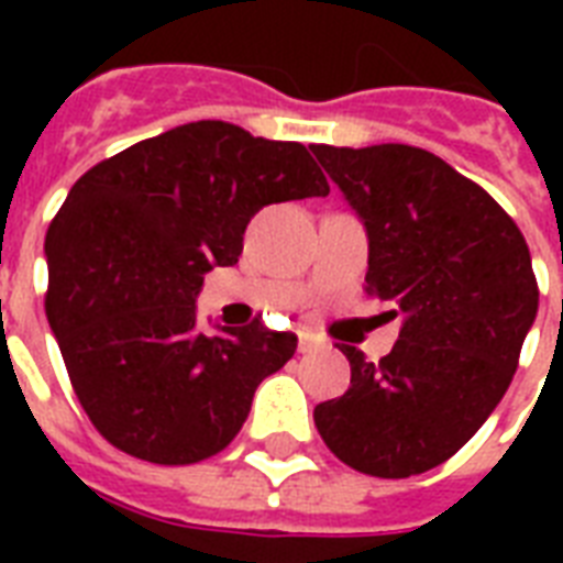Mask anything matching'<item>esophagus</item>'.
I'll list each match as a JSON object with an SVG mask.
<instances>
[{
  "label": "esophagus",
  "mask_w": 563,
  "mask_h": 563,
  "mask_svg": "<svg viewBox=\"0 0 563 563\" xmlns=\"http://www.w3.org/2000/svg\"><path fill=\"white\" fill-rule=\"evenodd\" d=\"M318 347V339L316 335H309V333H300L298 339V351L300 353H309V351H316Z\"/></svg>",
  "instance_id": "34e87169"
}]
</instances>
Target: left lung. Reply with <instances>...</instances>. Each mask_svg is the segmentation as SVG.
Instances as JSON below:
<instances>
[{
	"instance_id": "8db88e82",
	"label": "left lung",
	"mask_w": 563,
	"mask_h": 563,
	"mask_svg": "<svg viewBox=\"0 0 563 563\" xmlns=\"http://www.w3.org/2000/svg\"><path fill=\"white\" fill-rule=\"evenodd\" d=\"M368 230L365 291L402 316L391 353L342 344L351 388L318 402L335 459L379 479L444 464L497 409L538 316L532 256L479 184L415 145H312Z\"/></svg>"
}]
</instances>
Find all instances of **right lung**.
<instances>
[{
	"label": "right lung",
	"instance_id": "add662e5",
	"mask_svg": "<svg viewBox=\"0 0 563 563\" xmlns=\"http://www.w3.org/2000/svg\"><path fill=\"white\" fill-rule=\"evenodd\" d=\"M307 145L203 119L143 140L75 180L48 224L46 318L101 438L152 464L221 453L256 385L298 335L254 318L198 333L203 274L233 265L265 203L327 195Z\"/></svg>",
	"mask_w": 563,
	"mask_h": 563
}]
</instances>
